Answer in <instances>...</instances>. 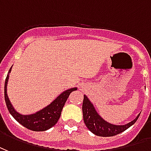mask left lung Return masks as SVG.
<instances>
[{"instance_id": "obj_1", "label": "left lung", "mask_w": 151, "mask_h": 151, "mask_svg": "<svg viewBox=\"0 0 151 151\" xmlns=\"http://www.w3.org/2000/svg\"><path fill=\"white\" fill-rule=\"evenodd\" d=\"M82 111H83V122L85 123L87 128L95 135L100 137H112L120 133H122L129 128L131 125H134L138 118V116H140V114H138L135 119L125 125H113L104 121L99 115L93 104L91 103V101H89V99L85 95L83 96Z\"/></svg>"}]
</instances>
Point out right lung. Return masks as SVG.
<instances>
[{"mask_svg":"<svg viewBox=\"0 0 151 151\" xmlns=\"http://www.w3.org/2000/svg\"><path fill=\"white\" fill-rule=\"evenodd\" d=\"M11 69H12V67L9 71L5 83V100L9 112L17 122H19L21 125H22L24 127L29 129L30 130L45 131L51 128L59 121L63 108L64 106L70 93L77 90V88H71L63 92L50 104H48L47 107L43 108L42 109L36 112L35 113L29 114V115H22L21 113H17V111L14 109L8 97L7 84Z\"/></svg>","mask_w":151,"mask_h":151,"instance_id":"right-lung-1","label":"right lung"}]
</instances>
